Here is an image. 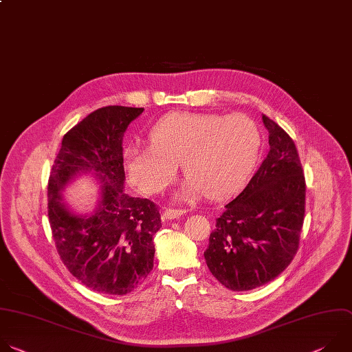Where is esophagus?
<instances>
[{"mask_svg": "<svg viewBox=\"0 0 352 352\" xmlns=\"http://www.w3.org/2000/svg\"><path fill=\"white\" fill-rule=\"evenodd\" d=\"M183 214H186V209H176V208H168L165 212H164V217L166 219H177L179 217H182Z\"/></svg>", "mask_w": 352, "mask_h": 352, "instance_id": "esophagus-1", "label": "esophagus"}]
</instances>
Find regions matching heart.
<instances>
[{
  "instance_id": "b5f03b06",
  "label": "heart",
  "mask_w": 352,
  "mask_h": 352,
  "mask_svg": "<svg viewBox=\"0 0 352 352\" xmlns=\"http://www.w3.org/2000/svg\"><path fill=\"white\" fill-rule=\"evenodd\" d=\"M150 147L124 155L130 182L147 194L162 192L176 179L179 164L187 177L184 197L205 194L223 199L252 173L262 147L259 124L244 113L175 112L150 131Z\"/></svg>"
}]
</instances>
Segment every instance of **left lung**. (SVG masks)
I'll return each mask as SVG.
<instances>
[{
    "mask_svg": "<svg viewBox=\"0 0 352 352\" xmlns=\"http://www.w3.org/2000/svg\"><path fill=\"white\" fill-rule=\"evenodd\" d=\"M270 150L245 188L217 219L204 252L225 287L247 292L276 278L294 259L305 215V176L293 138L266 115Z\"/></svg>",
    "mask_w": 352,
    "mask_h": 352,
    "instance_id": "1",
    "label": "left lung"
}]
</instances>
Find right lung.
Returning <instances> with one entry per match:
<instances>
[{"instance_id": "add662e5", "label": "right lung", "mask_w": 352, "mask_h": 352, "mask_svg": "<svg viewBox=\"0 0 352 352\" xmlns=\"http://www.w3.org/2000/svg\"><path fill=\"white\" fill-rule=\"evenodd\" d=\"M143 111L109 105L91 112L63 135L50 172L48 221L58 255L82 285L102 294L131 293L154 267L160 208L123 190V133ZM82 170H94L104 183L100 206L87 220L67 211L60 195Z\"/></svg>"}]
</instances>
